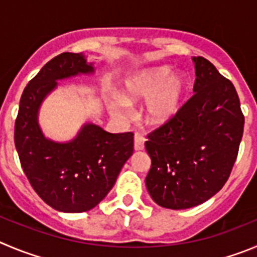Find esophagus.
<instances>
[{"mask_svg":"<svg viewBox=\"0 0 257 257\" xmlns=\"http://www.w3.org/2000/svg\"><path fill=\"white\" fill-rule=\"evenodd\" d=\"M145 148V137L141 134H136L134 136V150L142 151Z\"/></svg>","mask_w":257,"mask_h":257,"instance_id":"34e87169","label":"esophagus"}]
</instances>
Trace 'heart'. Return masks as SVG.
<instances>
[{
    "label": "heart",
    "mask_w": 257,
    "mask_h": 257,
    "mask_svg": "<svg viewBox=\"0 0 257 257\" xmlns=\"http://www.w3.org/2000/svg\"><path fill=\"white\" fill-rule=\"evenodd\" d=\"M186 88V78L183 74H174L171 67H153L126 81L123 97L126 102L150 99L146 107V119L153 125H162L179 112ZM111 110L115 114H123L125 104L121 100H115Z\"/></svg>",
    "instance_id": "heart-1"
}]
</instances>
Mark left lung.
Segmentation results:
<instances>
[{
    "instance_id": "8db88e82",
    "label": "left lung",
    "mask_w": 257,
    "mask_h": 257,
    "mask_svg": "<svg viewBox=\"0 0 257 257\" xmlns=\"http://www.w3.org/2000/svg\"><path fill=\"white\" fill-rule=\"evenodd\" d=\"M194 93L171 120L148 136L146 186L158 205L186 209L227 183L238 155L244 116L233 83L203 57H194Z\"/></svg>"
}]
</instances>
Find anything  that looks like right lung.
<instances>
[{
  "mask_svg": "<svg viewBox=\"0 0 257 257\" xmlns=\"http://www.w3.org/2000/svg\"><path fill=\"white\" fill-rule=\"evenodd\" d=\"M93 72L82 54L62 53L50 59L20 99L15 120V146L20 164L35 193L54 209L82 213L92 209L114 186L133 153V133H107L87 124L68 143L47 140L38 125V110L57 81Z\"/></svg>",
  "mask_w": 257,
  "mask_h": 257,
  "instance_id": "1",
  "label": "right lung"
}]
</instances>
